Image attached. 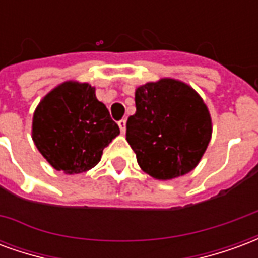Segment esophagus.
Listing matches in <instances>:
<instances>
[{
    "instance_id": "1",
    "label": "esophagus",
    "mask_w": 258,
    "mask_h": 258,
    "mask_svg": "<svg viewBox=\"0 0 258 258\" xmlns=\"http://www.w3.org/2000/svg\"><path fill=\"white\" fill-rule=\"evenodd\" d=\"M125 124H127V121L125 120H120L118 121V127H120V131H121V134H125Z\"/></svg>"
}]
</instances>
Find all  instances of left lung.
<instances>
[{
    "mask_svg": "<svg viewBox=\"0 0 258 258\" xmlns=\"http://www.w3.org/2000/svg\"><path fill=\"white\" fill-rule=\"evenodd\" d=\"M135 107L125 135L141 170L159 181L192 171L213 133L203 98L189 84L166 77L140 85Z\"/></svg>",
    "mask_w": 258,
    "mask_h": 258,
    "instance_id": "obj_1",
    "label": "left lung"
}]
</instances>
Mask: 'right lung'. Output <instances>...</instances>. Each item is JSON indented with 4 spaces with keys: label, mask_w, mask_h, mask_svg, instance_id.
Returning a JSON list of instances; mask_svg holds the SVG:
<instances>
[{
    "label": "right lung",
    "mask_w": 258,
    "mask_h": 258,
    "mask_svg": "<svg viewBox=\"0 0 258 258\" xmlns=\"http://www.w3.org/2000/svg\"><path fill=\"white\" fill-rule=\"evenodd\" d=\"M118 134V125L88 83L69 80L56 85L33 114L34 145L55 170L70 175L95 167Z\"/></svg>",
    "instance_id": "right-lung-1"
}]
</instances>
